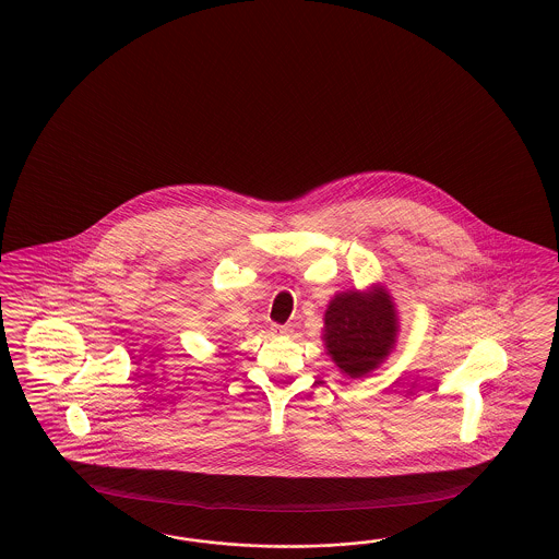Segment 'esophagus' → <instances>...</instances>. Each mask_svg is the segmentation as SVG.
Here are the masks:
<instances>
[{"label": "esophagus", "instance_id": "1", "mask_svg": "<svg viewBox=\"0 0 559 559\" xmlns=\"http://www.w3.org/2000/svg\"><path fill=\"white\" fill-rule=\"evenodd\" d=\"M272 332L278 333V335H288L290 330H288V325H272Z\"/></svg>", "mask_w": 559, "mask_h": 559}]
</instances>
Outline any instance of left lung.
Wrapping results in <instances>:
<instances>
[{
    "mask_svg": "<svg viewBox=\"0 0 559 559\" xmlns=\"http://www.w3.org/2000/svg\"><path fill=\"white\" fill-rule=\"evenodd\" d=\"M399 330L393 295L372 283L364 290L333 295L323 316L321 340L342 374L362 378L393 354Z\"/></svg>",
    "mask_w": 559,
    "mask_h": 559,
    "instance_id": "obj_1",
    "label": "left lung"
}]
</instances>
